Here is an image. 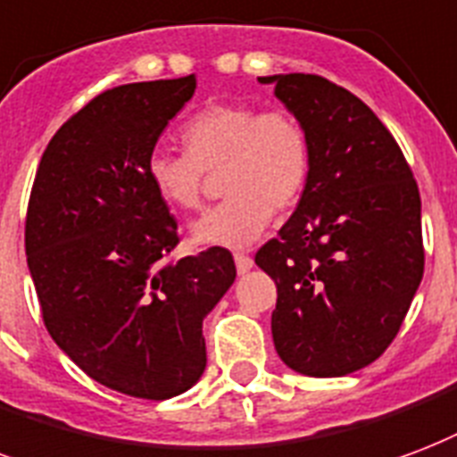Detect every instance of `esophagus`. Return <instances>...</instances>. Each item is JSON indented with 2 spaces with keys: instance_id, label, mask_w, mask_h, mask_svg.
I'll list each match as a JSON object with an SVG mask.
<instances>
[{
  "instance_id": "esophagus-1",
  "label": "esophagus",
  "mask_w": 457,
  "mask_h": 457,
  "mask_svg": "<svg viewBox=\"0 0 457 457\" xmlns=\"http://www.w3.org/2000/svg\"><path fill=\"white\" fill-rule=\"evenodd\" d=\"M235 263H237L239 273H246L252 266H254V259H252L249 254H242V252H239V254H235Z\"/></svg>"
}]
</instances>
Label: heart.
<instances>
[{
	"mask_svg": "<svg viewBox=\"0 0 457 457\" xmlns=\"http://www.w3.org/2000/svg\"><path fill=\"white\" fill-rule=\"evenodd\" d=\"M181 143L184 152L154 147L145 171L157 198L186 212L201 205L205 174L222 169L220 188L228 198L194 222L198 245H252L271 225L273 211L303 198L312 177V137L290 108L211 104L186 120Z\"/></svg>",
	"mask_w": 457,
	"mask_h": 457,
	"instance_id": "heart-1",
	"label": "heart"
}]
</instances>
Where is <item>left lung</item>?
Here are the masks:
<instances>
[{
	"instance_id": "1",
	"label": "left lung",
	"mask_w": 457,
	"mask_h": 457,
	"mask_svg": "<svg viewBox=\"0 0 457 457\" xmlns=\"http://www.w3.org/2000/svg\"><path fill=\"white\" fill-rule=\"evenodd\" d=\"M259 79L312 137L305 194L254 256L278 290L273 344L297 373H356L395 341L424 276L417 179L356 94L320 74Z\"/></svg>"
}]
</instances>
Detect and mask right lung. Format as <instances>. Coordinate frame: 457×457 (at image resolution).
<instances>
[{
	"label": "right lung",
	"instance_id": "obj_1",
	"mask_svg": "<svg viewBox=\"0 0 457 457\" xmlns=\"http://www.w3.org/2000/svg\"><path fill=\"white\" fill-rule=\"evenodd\" d=\"M194 89L188 74L101 91L53 135L26 211L48 334L91 380L140 400L201 378L203 317L237 276L225 246L171 259L179 225L145 171Z\"/></svg>",
	"mask_w": 457,
	"mask_h": 457
}]
</instances>
